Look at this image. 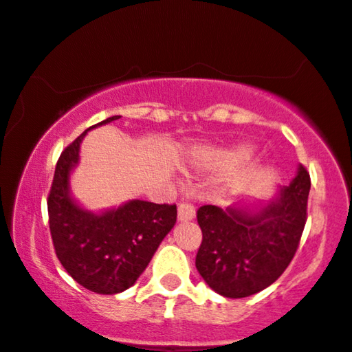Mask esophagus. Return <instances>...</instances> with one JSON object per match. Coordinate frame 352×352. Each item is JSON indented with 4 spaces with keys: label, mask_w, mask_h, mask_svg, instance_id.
I'll return each instance as SVG.
<instances>
[{
    "label": "esophagus",
    "mask_w": 352,
    "mask_h": 352,
    "mask_svg": "<svg viewBox=\"0 0 352 352\" xmlns=\"http://www.w3.org/2000/svg\"><path fill=\"white\" fill-rule=\"evenodd\" d=\"M194 217H195V210L192 205L187 204V202L179 204V207H177V220H179L181 223H184V221L194 220Z\"/></svg>",
    "instance_id": "34e87169"
}]
</instances>
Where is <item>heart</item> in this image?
I'll list each match as a JSON object with an SVG mask.
<instances>
[{
  "mask_svg": "<svg viewBox=\"0 0 352 352\" xmlns=\"http://www.w3.org/2000/svg\"><path fill=\"white\" fill-rule=\"evenodd\" d=\"M254 155V148L250 145H236L231 148H218V150H205L202 153L204 163L213 170L228 173L234 171L239 166H243L245 162H249ZM232 187L236 190H243L245 187L244 179L232 181Z\"/></svg>",
  "mask_w": 352,
  "mask_h": 352,
  "instance_id": "obj_1",
  "label": "heart"
}]
</instances>
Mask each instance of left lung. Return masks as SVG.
<instances>
[{
	"mask_svg": "<svg viewBox=\"0 0 352 352\" xmlns=\"http://www.w3.org/2000/svg\"><path fill=\"white\" fill-rule=\"evenodd\" d=\"M310 177L299 165L289 186L268 200L197 210L202 230L195 267L218 294L241 299L265 289L286 270L307 220Z\"/></svg>",
	"mask_w": 352,
	"mask_h": 352,
	"instance_id": "8db88e82",
	"label": "left lung"
}]
</instances>
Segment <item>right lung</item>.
<instances>
[{"label":"right lung","instance_id":"right-lung-1","mask_svg":"<svg viewBox=\"0 0 352 352\" xmlns=\"http://www.w3.org/2000/svg\"><path fill=\"white\" fill-rule=\"evenodd\" d=\"M111 116L82 132L61 153L48 195L50 231L65 270L97 294L126 291L142 275L158 245L176 223V205L129 200L120 207L90 212L71 192L87 132L120 120Z\"/></svg>","mask_w":352,"mask_h":352}]
</instances>
